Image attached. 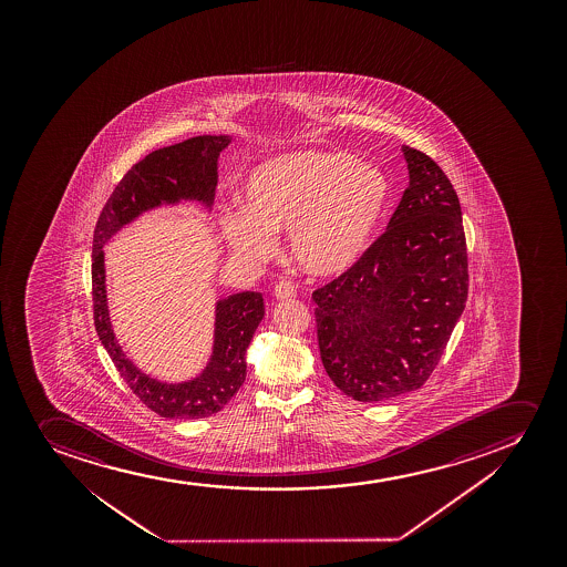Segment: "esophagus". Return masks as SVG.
Returning <instances> with one entry per match:
<instances>
[{
  "instance_id": "esophagus-1",
  "label": "esophagus",
  "mask_w": 567,
  "mask_h": 567,
  "mask_svg": "<svg viewBox=\"0 0 567 567\" xmlns=\"http://www.w3.org/2000/svg\"><path fill=\"white\" fill-rule=\"evenodd\" d=\"M295 295H297V289L289 280L278 281L274 287V297L278 300L293 299Z\"/></svg>"
}]
</instances>
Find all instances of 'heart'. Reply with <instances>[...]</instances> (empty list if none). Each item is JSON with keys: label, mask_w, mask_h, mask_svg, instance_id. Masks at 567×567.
Returning a JSON list of instances; mask_svg holds the SVG:
<instances>
[{"label": "heart", "mask_w": 567, "mask_h": 567, "mask_svg": "<svg viewBox=\"0 0 567 567\" xmlns=\"http://www.w3.org/2000/svg\"><path fill=\"white\" fill-rule=\"evenodd\" d=\"M390 200L384 174L352 153L293 151L249 174L246 208L223 214V236L238 259L262 265L276 251L274 233L289 228L297 265L316 278H334L363 259Z\"/></svg>", "instance_id": "heart-1"}]
</instances>
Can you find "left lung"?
<instances>
[{
  "label": "left lung",
  "mask_w": 567,
  "mask_h": 567,
  "mask_svg": "<svg viewBox=\"0 0 567 567\" xmlns=\"http://www.w3.org/2000/svg\"><path fill=\"white\" fill-rule=\"evenodd\" d=\"M403 155L411 182L384 235L352 270L312 293L327 374L363 403L422 388L467 300L456 190L425 153L403 145Z\"/></svg>",
  "instance_id": "left-lung-1"
}]
</instances>
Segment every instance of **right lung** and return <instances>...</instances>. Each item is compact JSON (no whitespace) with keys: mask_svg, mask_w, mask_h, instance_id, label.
<instances>
[{"mask_svg":"<svg viewBox=\"0 0 567 567\" xmlns=\"http://www.w3.org/2000/svg\"><path fill=\"white\" fill-rule=\"evenodd\" d=\"M230 136H196L153 151L134 164L105 203L92 240L94 326L118 374L142 403L158 416L198 420L212 416L235 398L246 380V350L265 316L262 295H230L215 307L214 352L198 377L179 384L161 382L126 358L113 332L105 291L104 246L136 217L163 204L195 200L212 208L217 187V158Z\"/></svg>","mask_w":567,"mask_h":567,"instance_id":"obj_1","label":"right lung"}]
</instances>
